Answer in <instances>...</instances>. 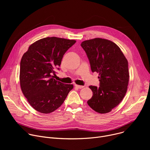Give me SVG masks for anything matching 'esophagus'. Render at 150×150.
I'll return each mask as SVG.
<instances>
[{"instance_id": "esophagus-1", "label": "esophagus", "mask_w": 150, "mask_h": 150, "mask_svg": "<svg viewBox=\"0 0 150 150\" xmlns=\"http://www.w3.org/2000/svg\"><path fill=\"white\" fill-rule=\"evenodd\" d=\"M75 87L77 88H79V89H81V88L84 87V86H82V85H76V84L75 85Z\"/></svg>"}]
</instances>
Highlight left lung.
I'll return each instance as SVG.
<instances>
[{"instance_id":"1","label":"left lung","mask_w":150,"mask_h":150,"mask_svg":"<svg viewBox=\"0 0 150 150\" xmlns=\"http://www.w3.org/2000/svg\"><path fill=\"white\" fill-rule=\"evenodd\" d=\"M81 46L87 53L92 72L99 75L100 87H89L93 94L87 103L97 113H109L120 104L127 91V60L110 40L96 38L82 41Z\"/></svg>"}]
</instances>
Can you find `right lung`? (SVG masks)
<instances>
[{
  "label": "right lung",
  "mask_w": 150,
  "mask_h": 150,
  "mask_svg": "<svg viewBox=\"0 0 150 150\" xmlns=\"http://www.w3.org/2000/svg\"><path fill=\"white\" fill-rule=\"evenodd\" d=\"M75 40L46 37L31 45L20 63L19 81L22 92L29 104L42 113H50L63 104L72 84L53 78L62 57Z\"/></svg>",
  "instance_id": "right-lung-1"
}]
</instances>
